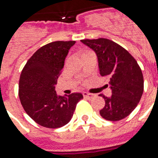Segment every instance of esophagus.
Here are the masks:
<instances>
[{
	"label": "esophagus",
	"instance_id": "obj_1",
	"mask_svg": "<svg viewBox=\"0 0 158 158\" xmlns=\"http://www.w3.org/2000/svg\"><path fill=\"white\" fill-rule=\"evenodd\" d=\"M83 95H84V98H86L89 99V100H91V99H93L94 97L96 96L95 94H89V93H87V92H84V93H83Z\"/></svg>",
	"mask_w": 158,
	"mask_h": 158
}]
</instances>
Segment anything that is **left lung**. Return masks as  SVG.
Listing matches in <instances>:
<instances>
[{"label":"left lung","instance_id":"1","mask_svg":"<svg viewBox=\"0 0 158 158\" xmlns=\"http://www.w3.org/2000/svg\"><path fill=\"white\" fill-rule=\"evenodd\" d=\"M81 42L95 52L100 74L109 79L112 94L110 98L99 95L105 100L100 115L110 121L122 120L135 110L143 95V76L139 65L129 52L113 41L98 38Z\"/></svg>","mask_w":158,"mask_h":158}]
</instances>
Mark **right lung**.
<instances>
[{"mask_svg":"<svg viewBox=\"0 0 158 158\" xmlns=\"http://www.w3.org/2000/svg\"><path fill=\"white\" fill-rule=\"evenodd\" d=\"M75 41H56L39 48L23 67L19 83V97L25 112L38 125L56 129L71 120L83 95H57L55 85L64 60Z\"/></svg>","mask_w":158,"mask_h":158,"instance_id":"right-lung-1","label":"right lung"}]
</instances>
